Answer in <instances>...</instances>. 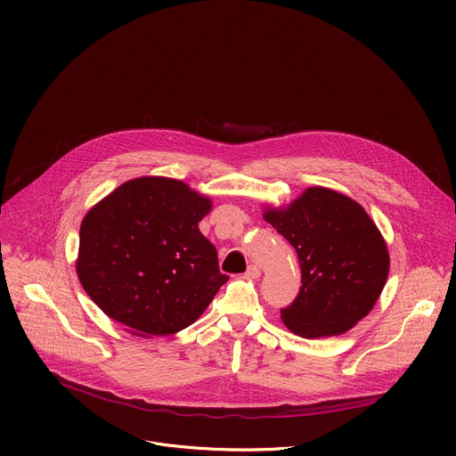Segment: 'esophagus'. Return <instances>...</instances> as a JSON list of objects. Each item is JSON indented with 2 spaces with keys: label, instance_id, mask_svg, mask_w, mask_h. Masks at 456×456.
<instances>
[{
  "label": "esophagus",
  "instance_id": "obj_1",
  "mask_svg": "<svg viewBox=\"0 0 456 456\" xmlns=\"http://www.w3.org/2000/svg\"><path fill=\"white\" fill-rule=\"evenodd\" d=\"M247 276H248V278H252V280H256V278L262 276V271H259V267H257V265H248V269H247Z\"/></svg>",
  "mask_w": 456,
  "mask_h": 456
}]
</instances>
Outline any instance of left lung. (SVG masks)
<instances>
[{"mask_svg":"<svg viewBox=\"0 0 456 456\" xmlns=\"http://www.w3.org/2000/svg\"><path fill=\"white\" fill-rule=\"evenodd\" d=\"M264 218L299 257V294L281 310L290 332L305 339L341 336L371 312L387 280L389 254L361 204L314 185L289 206H265Z\"/></svg>","mask_w":456,"mask_h":456,"instance_id":"1","label":"left lung"}]
</instances>
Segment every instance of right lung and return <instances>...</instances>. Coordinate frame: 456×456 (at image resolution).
Segmentation results:
<instances>
[{
	"instance_id": "obj_1",
	"label": "right lung",
	"mask_w": 456,
	"mask_h": 456,
	"mask_svg": "<svg viewBox=\"0 0 456 456\" xmlns=\"http://www.w3.org/2000/svg\"><path fill=\"white\" fill-rule=\"evenodd\" d=\"M211 208L209 197L175 178L120 183L83 218L76 259L83 289L135 336L187 329L229 280L199 229Z\"/></svg>"
}]
</instances>
